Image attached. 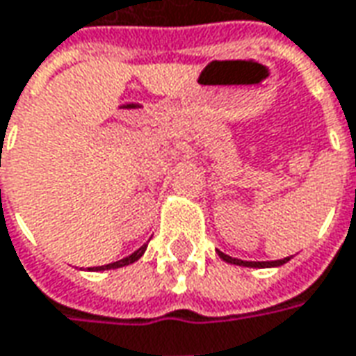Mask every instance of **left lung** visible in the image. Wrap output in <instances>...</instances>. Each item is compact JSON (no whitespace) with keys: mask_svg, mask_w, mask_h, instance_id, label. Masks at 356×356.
Here are the masks:
<instances>
[{"mask_svg":"<svg viewBox=\"0 0 356 356\" xmlns=\"http://www.w3.org/2000/svg\"><path fill=\"white\" fill-rule=\"evenodd\" d=\"M217 254H219V259L221 261L229 262V264H237V266H249V268H276V266H282L286 262L290 261V257H286V259H280V261H241V259H233V257H229L225 252H221V250H217Z\"/></svg>","mask_w":356,"mask_h":356,"instance_id":"8db88e82","label":"left lung"}]
</instances>
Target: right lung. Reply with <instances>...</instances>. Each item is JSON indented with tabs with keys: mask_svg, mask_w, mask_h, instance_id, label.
Listing matches in <instances>:
<instances>
[{
	"mask_svg": "<svg viewBox=\"0 0 356 356\" xmlns=\"http://www.w3.org/2000/svg\"><path fill=\"white\" fill-rule=\"evenodd\" d=\"M145 250H147V243L139 247V249L135 250V252H131L129 257L125 259H121V261L111 262V264H104V266H95V268H90V270H94V273H102V270H113V268H121V266H129V264H133V262H137L145 254Z\"/></svg>",
	"mask_w": 356,
	"mask_h": 356,
	"instance_id": "obj_1",
	"label": "right lung"
}]
</instances>
